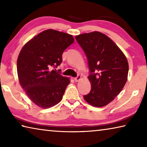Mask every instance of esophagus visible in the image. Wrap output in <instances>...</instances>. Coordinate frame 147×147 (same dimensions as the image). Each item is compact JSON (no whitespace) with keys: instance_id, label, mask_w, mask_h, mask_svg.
I'll list each match as a JSON object with an SVG mask.
<instances>
[{"instance_id":"34e87169","label":"esophagus","mask_w":147,"mask_h":147,"mask_svg":"<svg viewBox=\"0 0 147 147\" xmlns=\"http://www.w3.org/2000/svg\"><path fill=\"white\" fill-rule=\"evenodd\" d=\"M81 79H82V76H80V75H78L76 77H75V78H74V81L76 82H78V81L80 80Z\"/></svg>"}]
</instances>
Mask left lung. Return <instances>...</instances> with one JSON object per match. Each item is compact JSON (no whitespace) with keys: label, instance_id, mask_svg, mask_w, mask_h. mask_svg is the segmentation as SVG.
<instances>
[{"label":"left lung","instance_id":"8db88e82","mask_svg":"<svg viewBox=\"0 0 147 147\" xmlns=\"http://www.w3.org/2000/svg\"><path fill=\"white\" fill-rule=\"evenodd\" d=\"M88 61L91 89L84 96L87 102L103 107L112 101L127 81L128 63L116 44L101 32H92L75 37Z\"/></svg>","mask_w":147,"mask_h":147}]
</instances>
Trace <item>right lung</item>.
I'll return each mask as SVG.
<instances>
[{
	"label": "right lung",
	"instance_id": "add662e5",
	"mask_svg": "<svg viewBox=\"0 0 147 147\" xmlns=\"http://www.w3.org/2000/svg\"><path fill=\"white\" fill-rule=\"evenodd\" d=\"M74 41L70 34L49 29L30 39L20 52L17 63L20 84L41 108L58 104L70 83V79L61 76L56 68L62 62L65 50Z\"/></svg>",
	"mask_w": 147,
	"mask_h": 147
}]
</instances>
